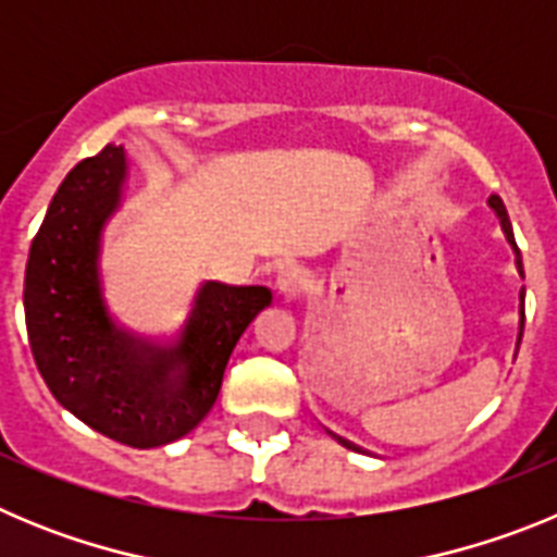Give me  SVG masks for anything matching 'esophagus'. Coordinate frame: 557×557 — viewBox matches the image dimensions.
<instances>
[{"label": "esophagus", "mask_w": 557, "mask_h": 557, "mask_svg": "<svg viewBox=\"0 0 557 557\" xmlns=\"http://www.w3.org/2000/svg\"><path fill=\"white\" fill-rule=\"evenodd\" d=\"M307 270L298 268V264H287V268H282L278 275H275V287H278L282 295H301L307 289Z\"/></svg>", "instance_id": "1"}]
</instances>
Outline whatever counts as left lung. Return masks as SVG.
<instances>
[{
    "label": "left lung",
    "instance_id": "1",
    "mask_svg": "<svg viewBox=\"0 0 557 557\" xmlns=\"http://www.w3.org/2000/svg\"><path fill=\"white\" fill-rule=\"evenodd\" d=\"M488 206H491V209L496 211V218H499V223H502V231H505V236H508V243L513 245V250H516V268H519V273L524 275V264H521L519 245H516V239H513V225H510L508 209H505V203H502V198H499V195H491ZM521 332H524V293H521V323H519V343H521ZM329 435H332V437H337V444H339V446H346V449H354V451L359 449V446H354L351 441H346V437L334 435V432H329Z\"/></svg>",
    "mask_w": 557,
    "mask_h": 557
}]
</instances>
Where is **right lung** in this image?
<instances>
[{
	"label": "right lung",
	"instance_id": "1",
	"mask_svg": "<svg viewBox=\"0 0 557 557\" xmlns=\"http://www.w3.org/2000/svg\"><path fill=\"white\" fill-rule=\"evenodd\" d=\"M125 178V150L113 145L69 172L29 245L24 318L52 396L100 435L152 449L209 416L231 351L273 295L206 282L172 343L116 326L102 301L97 259Z\"/></svg>",
	"mask_w": 557,
	"mask_h": 557
}]
</instances>
